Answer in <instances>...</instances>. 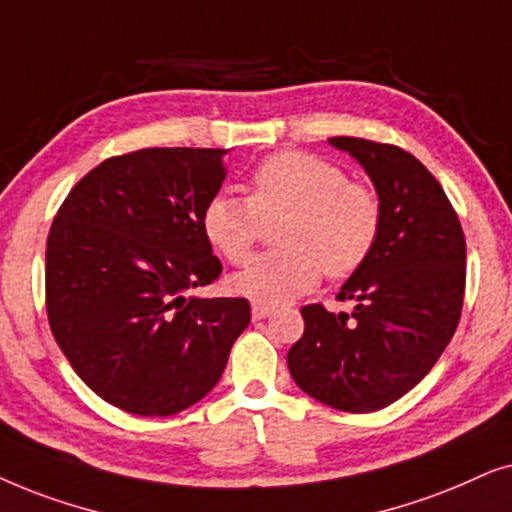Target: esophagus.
<instances>
[{
	"mask_svg": "<svg viewBox=\"0 0 512 512\" xmlns=\"http://www.w3.org/2000/svg\"><path fill=\"white\" fill-rule=\"evenodd\" d=\"M274 313V306L267 304H252V320H264Z\"/></svg>",
	"mask_w": 512,
	"mask_h": 512,
	"instance_id": "1",
	"label": "esophagus"
}]
</instances>
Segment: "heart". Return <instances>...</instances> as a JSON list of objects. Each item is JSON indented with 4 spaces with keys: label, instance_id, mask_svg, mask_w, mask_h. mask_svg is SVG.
I'll return each instance as SVG.
<instances>
[{
    "label": "heart",
    "instance_id": "1",
    "mask_svg": "<svg viewBox=\"0 0 512 512\" xmlns=\"http://www.w3.org/2000/svg\"><path fill=\"white\" fill-rule=\"evenodd\" d=\"M281 250L255 257L231 276V290L255 304H285L311 292L327 276L344 278L363 267L377 245L381 208L377 196L353 185L323 156L281 152L252 170L250 199L217 192L201 215L206 241L224 260L243 262L264 222L281 220Z\"/></svg>",
    "mask_w": 512,
    "mask_h": 512
}]
</instances>
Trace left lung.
Instances as JSON below:
<instances>
[{"mask_svg": "<svg viewBox=\"0 0 512 512\" xmlns=\"http://www.w3.org/2000/svg\"><path fill=\"white\" fill-rule=\"evenodd\" d=\"M327 142L370 177L381 229L372 255L339 288L353 311L304 306L288 367L318 403L365 414L403 398L438 363L461 318L466 241L440 182L410 152L363 138Z\"/></svg>", "mask_w": 512, "mask_h": 512, "instance_id": "1", "label": "left lung"}]
</instances>
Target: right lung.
Returning a JSON list of instances; mask_svg holds the SVG:
<instances>
[{"instance_id": "add662e5", "label": "right lung", "mask_w": 512, "mask_h": 512, "mask_svg": "<svg viewBox=\"0 0 512 512\" xmlns=\"http://www.w3.org/2000/svg\"><path fill=\"white\" fill-rule=\"evenodd\" d=\"M229 149L152 147L81 177L46 241L51 332L81 381L138 417L213 391L250 323L241 297L189 295L220 276L201 229Z\"/></svg>"}]
</instances>
